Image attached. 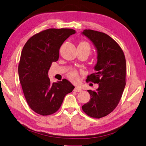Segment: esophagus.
I'll use <instances>...</instances> for the list:
<instances>
[{"label":"esophagus","mask_w":146,"mask_h":146,"mask_svg":"<svg viewBox=\"0 0 146 146\" xmlns=\"http://www.w3.org/2000/svg\"><path fill=\"white\" fill-rule=\"evenodd\" d=\"M74 91H76V92H80V91H82V90H81L80 88H79V87H75L74 88Z\"/></svg>","instance_id":"obj_1"}]
</instances>
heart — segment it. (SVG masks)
Segmentation results:
<instances>
[{"mask_svg":"<svg viewBox=\"0 0 146 146\" xmlns=\"http://www.w3.org/2000/svg\"><path fill=\"white\" fill-rule=\"evenodd\" d=\"M78 46L83 47V48H86L87 50H88L89 52H90V50H91L90 45V44L86 42H81L79 43ZM67 77H68V78L72 81V82H73V83L78 82L80 79L79 73L75 70H73V71H71V72H70L68 73L67 74Z\"/></svg>","mask_w":146,"mask_h":146,"instance_id":"obj_1","label":"heart"}]
</instances>
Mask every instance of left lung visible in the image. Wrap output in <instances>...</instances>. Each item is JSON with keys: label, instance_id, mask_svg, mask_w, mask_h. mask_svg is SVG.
I'll list each match as a JSON object with an SVG mask.
<instances>
[{"label": "left lung", "instance_id": "1", "mask_svg": "<svg viewBox=\"0 0 146 146\" xmlns=\"http://www.w3.org/2000/svg\"><path fill=\"white\" fill-rule=\"evenodd\" d=\"M83 34L93 43L98 52L96 72L88 76L86 81L99 87L96 91L88 90L91 98L82 110L88 116L100 119L110 114L119 103L126 83V58L119 44L106 33L84 30Z\"/></svg>", "mask_w": 146, "mask_h": 146}]
</instances>
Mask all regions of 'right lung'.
<instances>
[{
	"label": "right lung",
	"mask_w": 146,
	"mask_h": 146,
	"mask_svg": "<svg viewBox=\"0 0 146 146\" xmlns=\"http://www.w3.org/2000/svg\"><path fill=\"white\" fill-rule=\"evenodd\" d=\"M75 32L71 29H48L30 37L23 46L18 66L20 83L27 104L37 114L56 113L74 89L66 79L51 83L48 72L58 60L63 43Z\"/></svg>",
	"instance_id": "obj_1"
}]
</instances>
